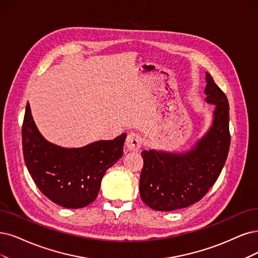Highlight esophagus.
Returning a JSON list of instances; mask_svg holds the SVG:
<instances>
[{"label":"esophagus","mask_w":258,"mask_h":258,"mask_svg":"<svg viewBox=\"0 0 258 258\" xmlns=\"http://www.w3.org/2000/svg\"><path fill=\"white\" fill-rule=\"evenodd\" d=\"M142 145V138L138 134H135V133H131V134L127 135L126 140H125V147L127 148L128 151H137L140 149Z\"/></svg>","instance_id":"1"}]
</instances>
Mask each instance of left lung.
I'll return each instance as SVG.
<instances>
[{
    "mask_svg": "<svg viewBox=\"0 0 258 258\" xmlns=\"http://www.w3.org/2000/svg\"><path fill=\"white\" fill-rule=\"evenodd\" d=\"M206 102L215 105L206 134L185 153L145 150L139 191L142 201L159 212H171L200 201L216 183L230 150L228 101L206 72Z\"/></svg>",
    "mask_w": 258,
    "mask_h": 258,
    "instance_id": "8db88e82",
    "label": "left lung"
}]
</instances>
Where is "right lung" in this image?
I'll list each match as a JSON object with an SVG mask.
<instances>
[{"label": "right lung", "mask_w": 258, "mask_h": 258, "mask_svg": "<svg viewBox=\"0 0 258 258\" xmlns=\"http://www.w3.org/2000/svg\"><path fill=\"white\" fill-rule=\"evenodd\" d=\"M126 134L100 140L83 148L51 144L38 131L27 103L22 125L26 168L36 186L52 202L66 208H82L98 197L107 169L123 155Z\"/></svg>", "instance_id": "right-lung-1"}]
</instances>
